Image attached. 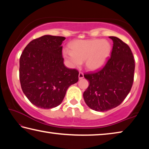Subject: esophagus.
<instances>
[{"mask_svg": "<svg viewBox=\"0 0 149 149\" xmlns=\"http://www.w3.org/2000/svg\"><path fill=\"white\" fill-rule=\"evenodd\" d=\"M84 73L81 72H80L79 74V79H83V78H84Z\"/></svg>", "mask_w": 149, "mask_h": 149, "instance_id": "esophagus-1", "label": "esophagus"}]
</instances>
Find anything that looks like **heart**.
Instances as JSON below:
<instances>
[{
  "label": "heart",
  "mask_w": 149,
  "mask_h": 149,
  "mask_svg": "<svg viewBox=\"0 0 149 149\" xmlns=\"http://www.w3.org/2000/svg\"><path fill=\"white\" fill-rule=\"evenodd\" d=\"M71 51H64V56L72 66L77 67L85 61L87 68L96 70L102 68L109 58L110 42L99 39L75 40L70 44Z\"/></svg>",
  "instance_id": "b5f03b06"
}]
</instances>
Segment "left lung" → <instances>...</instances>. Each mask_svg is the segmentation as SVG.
Returning <instances> with one entry per match:
<instances>
[{"label": "left lung", "instance_id": "1", "mask_svg": "<svg viewBox=\"0 0 149 149\" xmlns=\"http://www.w3.org/2000/svg\"><path fill=\"white\" fill-rule=\"evenodd\" d=\"M109 37L113 47L104 66L84 74L89 81L84 93L85 102L99 112L119 106L129 94L134 80L135 60L130 47L118 37Z\"/></svg>", "mask_w": 149, "mask_h": 149}]
</instances>
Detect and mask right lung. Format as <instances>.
Returning <instances> with one entry per match:
<instances>
[{
    "instance_id": "1",
    "label": "right lung",
    "mask_w": 149,
    "mask_h": 149,
    "mask_svg": "<svg viewBox=\"0 0 149 149\" xmlns=\"http://www.w3.org/2000/svg\"><path fill=\"white\" fill-rule=\"evenodd\" d=\"M64 37L44 35L29 42L19 58V81L33 104L45 109L60 104L70 85L79 80L76 69L67 68L62 56Z\"/></svg>"
}]
</instances>
